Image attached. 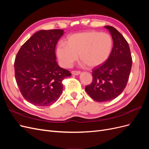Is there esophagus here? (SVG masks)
I'll list each match as a JSON object with an SVG mask.
<instances>
[{"mask_svg":"<svg viewBox=\"0 0 149 149\" xmlns=\"http://www.w3.org/2000/svg\"><path fill=\"white\" fill-rule=\"evenodd\" d=\"M71 73L73 75H78L81 73V71H72Z\"/></svg>","mask_w":149,"mask_h":149,"instance_id":"34e87169","label":"esophagus"}]
</instances>
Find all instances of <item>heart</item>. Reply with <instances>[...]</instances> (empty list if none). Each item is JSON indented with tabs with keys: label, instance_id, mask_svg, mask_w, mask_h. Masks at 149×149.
<instances>
[{
	"label": "heart",
	"instance_id": "heart-1",
	"mask_svg": "<svg viewBox=\"0 0 149 149\" xmlns=\"http://www.w3.org/2000/svg\"><path fill=\"white\" fill-rule=\"evenodd\" d=\"M66 43L58 45L56 53L60 64L70 67L78 60L89 67H96L109 58L112 47V40L107 33L96 31L73 34L68 38Z\"/></svg>",
	"mask_w": 149,
	"mask_h": 149
}]
</instances>
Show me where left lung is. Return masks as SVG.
Listing matches in <instances>:
<instances>
[{
	"instance_id": "1",
	"label": "left lung",
	"mask_w": 149,
	"mask_h": 149,
	"mask_svg": "<svg viewBox=\"0 0 149 149\" xmlns=\"http://www.w3.org/2000/svg\"><path fill=\"white\" fill-rule=\"evenodd\" d=\"M113 40V48L104 63L92 71V83L85 90L93 100L106 102L119 96L127 85L132 60L129 44L113 26H105Z\"/></svg>"
}]
</instances>
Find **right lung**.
Listing matches in <instances>:
<instances>
[{"instance_id": "obj_1", "label": "right lung", "mask_w": 149, "mask_h": 149, "mask_svg": "<svg viewBox=\"0 0 149 149\" xmlns=\"http://www.w3.org/2000/svg\"><path fill=\"white\" fill-rule=\"evenodd\" d=\"M63 30H40L21 47L14 62L15 78L22 96L35 106H48L63 91L62 81L71 75L56 61L55 48Z\"/></svg>"}]
</instances>
